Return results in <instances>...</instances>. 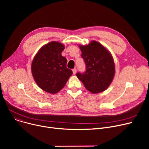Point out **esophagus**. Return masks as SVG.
Returning a JSON list of instances; mask_svg holds the SVG:
<instances>
[{
  "mask_svg": "<svg viewBox=\"0 0 149 149\" xmlns=\"http://www.w3.org/2000/svg\"><path fill=\"white\" fill-rule=\"evenodd\" d=\"M72 72H73V74H76V72H77V69H76V68H74V69H72Z\"/></svg>",
  "mask_w": 149,
  "mask_h": 149,
  "instance_id": "esophagus-1",
  "label": "esophagus"
}]
</instances>
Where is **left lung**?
<instances>
[{
    "label": "left lung",
    "instance_id": "1",
    "mask_svg": "<svg viewBox=\"0 0 149 149\" xmlns=\"http://www.w3.org/2000/svg\"><path fill=\"white\" fill-rule=\"evenodd\" d=\"M80 48L86 70L76 74L78 79L93 93L105 91L111 83L115 74V64L111 54L96 41Z\"/></svg>",
    "mask_w": 149,
    "mask_h": 149
}]
</instances>
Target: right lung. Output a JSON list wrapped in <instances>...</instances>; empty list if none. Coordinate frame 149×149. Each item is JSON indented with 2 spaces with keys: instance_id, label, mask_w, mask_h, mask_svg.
Listing matches in <instances>:
<instances>
[{
  "instance_id": "add662e5",
  "label": "right lung",
  "mask_w": 149,
  "mask_h": 149,
  "mask_svg": "<svg viewBox=\"0 0 149 149\" xmlns=\"http://www.w3.org/2000/svg\"><path fill=\"white\" fill-rule=\"evenodd\" d=\"M65 46L57 42L45 45L35 56L31 70L37 84L43 91L56 93L65 86L72 75L66 67L67 60L61 56Z\"/></svg>"
}]
</instances>
